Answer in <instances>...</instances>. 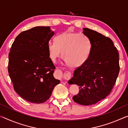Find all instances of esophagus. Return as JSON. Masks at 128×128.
<instances>
[{
    "label": "esophagus",
    "instance_id": "esophagus-1",
    "mask_svg": "<svg viewBox=\"0 0 128 128\" xmlns=\"http://www.w3.org/2000/svg\"><path fill=\"white\" fill-rule=\"evenodd\" d=\"M55 72L56 73V75L58 76V77H59L60 79H62V77H64L63 72H62L61 70H60V69H56V70L55 71ZM66 74H67V76H70L69 73H67Z\"/></svg>",
    "mask_w": 128,
    "mask_h": 128
}]
</instances>
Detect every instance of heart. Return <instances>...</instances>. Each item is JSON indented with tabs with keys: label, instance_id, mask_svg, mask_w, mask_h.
<instances>
[{
	"label": "heart",
	"instance_id": "1",
	"mask_svg": "<svg viewBox=\"0 0 128 128\" xmlns=\"http://www.w3.org/2000/svg\"><path fill=\"white\" fill-rule=\"evenodd\" d=\"M55 42L47 46L49 56L52 61L62 58L67 66L72 68L81 66L87 61L92 51V44L87 36L79 33L66 31L55 38Z\"/></svg>",
	"mask_w": 128,
	"mask_h": 128
}]
</instances>
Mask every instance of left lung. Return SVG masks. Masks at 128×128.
<instances>
[{
  "mask_svg": "<svg viewBox=\"0 0 128 128\" xmlns=\"http://www.w3.org/2000/svg\"><path fill=\"white\" fill-rule=\"evenodd\" d=\"M83 29L84 34L90 40L92 51L87 61L75 69L68 82L79 86L78 94L73 100L89 106L111 92L120 71L119 54L110 38L88 28Z\"/></svg>",
  "mask_w": 128,
  "mask_h": 128,
  "instance_id": "1",
  "label": "left lung"
}]
</instances>
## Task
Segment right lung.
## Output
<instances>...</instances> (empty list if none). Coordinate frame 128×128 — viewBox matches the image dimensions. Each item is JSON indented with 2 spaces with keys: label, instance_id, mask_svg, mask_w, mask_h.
<instances>
[{
  "label": "right lung",
  "instance_id": "add662e5",
  "mask_svg": "<svg viewBox=\"0 0 128 128\" xmlns=\"http://www.w3.org/2000/svg\"><path fill=\"white\" fill-rule=\"evenodd\" d=\"M54 34L50 26L34 27L19 34L10 48L9 76L15 92L29 102H45L60 83L47 48Z\"/></svg>",
  "mask_w": 128,
  "mask_h": 128
}]
</instances>
